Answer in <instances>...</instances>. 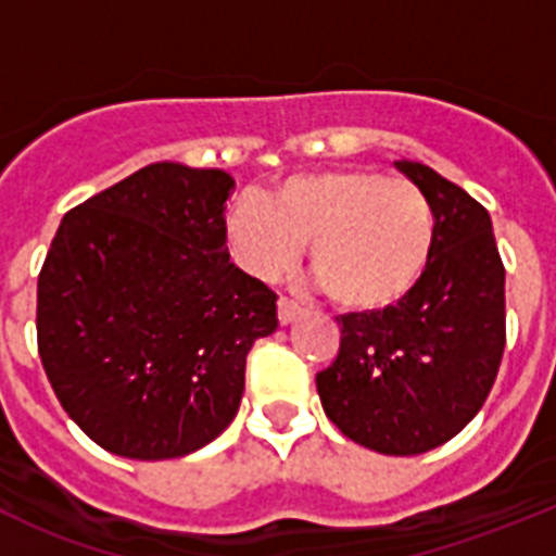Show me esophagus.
Listing matches in <instances>:
<instances>
[{
  "label": "esophagus",
  "mask_w": 556,
  "mask_h": 556,
  "mask_svg": "<svg viewBox=\"0 0 556 556\" xmlns=\"http://www.w3.org/2000/svg\"><path fill=\"white\" fill-rule=\"evenodd\" d=\"M277 314H279V323L290 325L301 314V306L295 304V301H290V299H279L277 301Z\"/></svg>",
  "instance_id": "1"
}]
</instances>
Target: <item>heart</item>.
<instances>
[{
  "label": "heart",
  "mask_w": 556,
  "mask_h": 556,
  "mask_svg": "<svg viewBox=\"0 0 556 556\" xmlns=\"http://www.w3.org/2000/svg\"><path fill=\"white\" fill-rule=\"evenodd\" d=\"M233 263L274 282L309 242L312 271L352 312L401 304L425 277L435 215L422 188L374 169H328L282 179L266 201L242 195L223 217Z\"/></svg>",
  "instance_id": "1"
}]
</instances>
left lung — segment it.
Returning a JSON list of instances; mask_svg holds the SVG:
<instances>
[{"mask_svg":"<svg viewBox=\"0 0 556 556\" xmlns=\"http://www.w3.org/2000/svg\"><path fill=\"white\" fill-rule=\"evenodd\" d=\"M395 166L433 206V257L401 304L341 314L317 392L346 439L406 457L446 444L484 406L506 346V268L479 201L430 166Z\"/></svg>","mask_w":556,"mask_h":556,"instance_id":"8db88e82","label":"left lung"}]
</instances>
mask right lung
<instances>
[{"label": "right lung", "mask_w": 556, "mask_h": 556, "mask_svg": "<svg viewBox=\"0 0 556 556\" xmlns=\"http://www.w3.org/2000/svg\"><path fill=\"white\" fill-rule=\"evenodd\" d=\"M223 169L150 164L66 212L37 279V344L83 433L128 459H172L237 417L247 352L277 295L223 237Z\"/></svg>", "instance_id": "right-lung-1"}]
</instances>
